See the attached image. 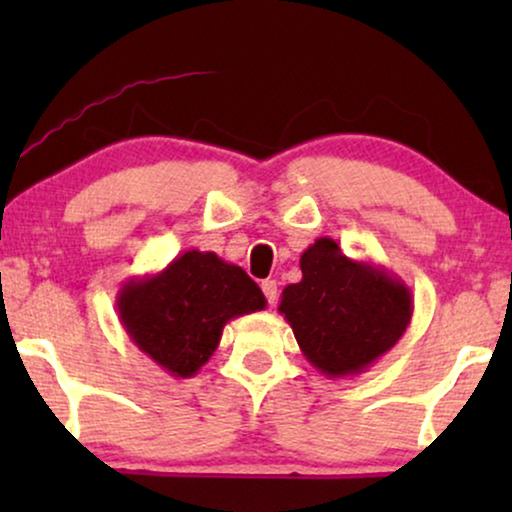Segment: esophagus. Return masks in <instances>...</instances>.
<instances>
[{
	"label": "esophagus",
	"instance_id": "esophagus-1",
	"mask_svg": "<svg viewBox=\"0 0 512 512\" xmlns=\"http://www.w3.org/2000/svg\"><path fill=\"white\" fill-rule=\"evenodd\" d=\"M261 289L265 293V298H268L270 305L277 303V282L275 279H265V282L261 284Z\"/></svg>",
	"mask_w": 512,
	"mask_h": 512
}]
</instances>
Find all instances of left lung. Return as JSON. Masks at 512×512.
I'll return each mask as SVG.
<instances>
[{"label": "left lung", "mask_w": 512, "mask_h": 512, "mask_svg": "<svg viewBox=\"0 0 512 512\" xmlns=\"http://www.w3.org/2000/svg\"><path fill=\"white\" fill-rule=\"evenodd\" d=\"M300 270L303 279L286 286L277 310L321 375L366 373L401 340L415 305L394 272L354 261L331 237H319L300 254Z\"/></svg>", "instance_id": "1"}]
</instances>
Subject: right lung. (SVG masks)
<instances>
[{
	"instance_id": "right-lung-1",
	"label": "right lung",
	"mask_w": 512,
	"mask_h": 512,
	"mask_svg": "<svg viewBox=\"0 0 512 512\" xmlns=\"http://www.w3.org/2000/svg\"><path fill=\"white\" fill-rule=\"evenodd\" d=\"M263 291L240 265L188 249L156 275L132 277L116 296L130 340L172 377H193L219 347L230 319L265 310Z\"/></svg>"
}]
</instances>
